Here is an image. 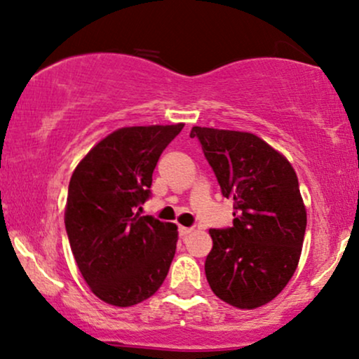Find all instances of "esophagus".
<instances>
[{"instance_id":"34e87169","label":"esophagus","mask_w":359,"mask_h":359,"mask_svg":"<svg viewBox=\"0 0 359 359\" xmlns=\"http://www.w3.org/2000/svg\"><path fill=\"white\" fill-rule=\"evenodd\" d=\"M192 231H194L192 227H184V226H179V234H180V237H187L189 234H191Z\"/></svg>"}]
</instances>
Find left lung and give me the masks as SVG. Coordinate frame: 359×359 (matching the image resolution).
<instances>
[{"label": "left lung", "instance_id": "left-lung-1", "mask_svg": "<svg viewBox=\"0 0 359 359\" xmlns=\"http://www.w3.org/2000/svg\"><path fill=\"white\" fill-rule=\"evenodd\" d=\"M224 197L234 198L232 227L210 229L205 276L214 294L241 309L269 303L299 262L306 209L294 168L248 132L192 127Z\"/></svg>", "mask_w": 359, "mask_h": 359}]
</instances>
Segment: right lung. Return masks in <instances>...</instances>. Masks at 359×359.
<instances>
[{
    "label": "right lung",
    "instance_id": "1",
    "mask_svg": "<svg viewBox=\"0 0 359 359\" xmlns=\"http://www.w3.org/2000/svg\"><path fill=\"white\" fill-rule=\"evenodd\" d=\"M184 123L125 127L86 154L68 185L65 227L76 266L95 296L127 308L155 294L175 256L177 226L137 209Z\"/></svg>",
    "mask_w": 359,
    "mask_h": 359
}]
</instances>
